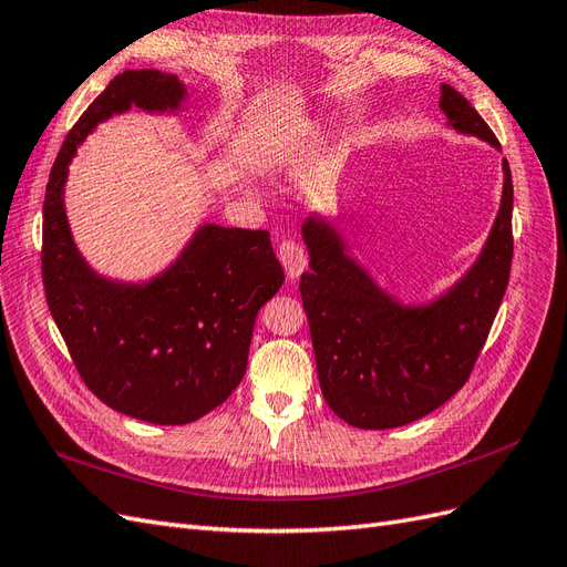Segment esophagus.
<instances>
[{"label": "esophagus", "instance_id": "34e87169", "mask_svg": "<svg viewBox=\"0 0 567 567\" xmlns=\"http://www.w3.org/2000/svg\"><path fill=\"white\" fill-rule=\"evenodd\" d=\"M278 256H280V261L285 266V272H287L289 280H297L299 275L303 272L306 264H309V254H306V249L295 239L282 241Z\"/></svg>", "mask_w": 567, "mask_h": 567}]
</instances>
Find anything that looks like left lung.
<instances>
[{
  "instance_id": "left-lung-1",
  "label": "left lung",
  "mask_w": 567,
  "mask_h": 567,
  "mask_svg": "<svg viewBox=\"0 0 567 567\" xmlns=\"http://www.w3.org/2000/svg\"><path fill=\"white\" fill-rule=\"evenodd\" d=\"M440 109L456 133L498 147L480 113L451 85ZM513 181L504 161V194L482 254L463 278L432 303L403 306L347 254V241L326 218L301 225L309 270L299 292L309 318L318 380L328 406L361 430L409 425L454 396L477 355L513 261Z\"/></svg>"
}]
</instances>
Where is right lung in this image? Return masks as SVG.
<instances>
[{
  "label": "right lung",
  "instance_id": "right-lung-1",
  "mask_svg": "<svg viewBox=\"0 0 567 567\" xmlns=\"http://www.w3.org/2000/svg\"><path fill=\"white\" fill-rule=\"evenodd\" d=\"M177 75L125 71L61 144L42 208V282L52 318L87 390L109 409L154 425H187L245 378L254 320L285 272L266 230L206 223L150 282H118L80 256L63 208L69 164L96 123L131 106L177 111Z\"/></svg>",
  "mask_w": 567,
  "mask_h": 567
}]
</instances>
